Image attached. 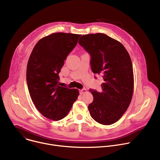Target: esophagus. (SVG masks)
Listing matches in <instances>:
<instances>
[{
	"mask_svg": "<svg viewBox=\"0 0 160 160\" xmlns=\"http://www.w3.org/2000/svg\"><path fill=\"white\" fill-rule=\"evenodd\" d=\"M86 92H87V90L85 88H82V89L80 90V94H82V95L86 93Z\"/></svg>",
	"mask_w": 160,
	"mask_h": 160,
	"instance_id": "obj_1",
	"label": "esophagus"
}]
</instances>
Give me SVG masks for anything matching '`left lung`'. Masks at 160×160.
Returning a JSON list of instances; mask_svg holds the SVG:
<instances>
[{"label":"left lung","instance_id":"8db88e82","mask_svg":"<svg viewBox=\"0 0 160 160\" xmlns=\"http://www.w3.org/2000/svg\"><path fill=\"white\" fill-rule=\"evenodd\" d=\"M78 43L90 55L91 70L103 79L101 92L90 90L94 97L88 106L90 115L99 123L111 125L122 117L132 100L133 73L129 54L120 42L104 33L84 35Z\"/></svg>","mask_w":160,"mask_h":160}]
</instances>
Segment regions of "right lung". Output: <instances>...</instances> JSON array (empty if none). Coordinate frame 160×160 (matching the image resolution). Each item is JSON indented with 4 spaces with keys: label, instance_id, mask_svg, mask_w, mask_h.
<instances>
[{
    "label": "right lung",
    "instance_id": "add662e5",
    "mask_svg": "<svg viewBox=\"0 0 160 160\" xmlns=\"http://www.w3.org/2000/svg\"><path fill=\"white\" fill-rule=\"evenodd\" d=\"M81 35L54 33L41 38L28 59L27 81L31 99L43 116L58 121L64 118L79 96L77 88L59 86L64 61Z\"/></svg>",
    "mask_w": 160,
    "mask_h": 160
}]
</instances>
